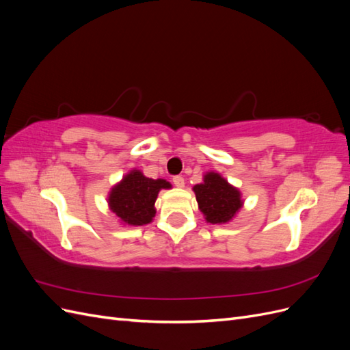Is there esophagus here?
<instances>
[{"instance_id": "1", "label": "esophagus", "mask_w": 350, "mask_h": 350, "mask_svg": "<svg viewBox=\"0 0 350 350\" xmlns=\"http://www.w3.org/2000/svg\"><path fill=\"white\" fill-rule=\"evenodd\" d=\"M174 185L178 187V188H184V185H185L184 178L183 176H175L174 178Z\"/></svg>"}]
</instances>
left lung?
<instances>
[{"label": "left lung", "instance_id": "obj_1", "mask_svg": "<svg viewBox=\"0 0 350 350\" xmlns=\"http://www.w3.org/2000/svg\"><path fill=\"white\" fill-rule=\"evenodd\" d=\"M198 208L207 224L224 225L234 219L243 207L242 194L219 172L210 171L203 175V183L193 187Z\"/></svg>", "mask_w": 350, "mask_h": 350}]
</instances>
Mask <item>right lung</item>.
I'll use <instances>...</instances> for the list:
<instances>
[{
	"instance_id": "add662e5",
	"label": "right lung",
	"mask_w": 350,
	"mask_h": 350,
	"mask_svg": "<svg viewBox=\"0 0 350 350\" xmlns=\"http://www.w3.org/2000/svg\"><path fill=\"white\" fill-rule=\"evenodd\" d=\"M169 188L172 185L166 179L147 178L140 169H131L111 188L108 207L122 225H149L156 215L154 203L159 191Z\"/></svg>"
}]
</instances>
